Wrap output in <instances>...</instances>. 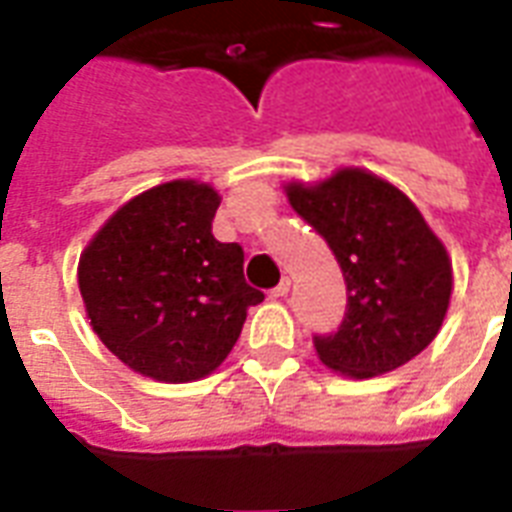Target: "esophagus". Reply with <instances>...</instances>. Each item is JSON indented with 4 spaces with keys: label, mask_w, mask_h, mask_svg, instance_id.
<instances>
[{
    "label": "esophagus",
    "mask_w": 512,
    "mask_h": 512,
    "mask_svg": "<svg viewBox=\"0 0 512 512\" xmlns=\"http://www.w3.org/2000/svg\"><path fill=\"white\" fill-rule=\"evenodd\" d=\"M289 287H292V281L289 279H281L276 287L271 289V297H287L289 295Z\"/></svg>",
    "instance_id": "esophagus-1"
}]
</instances>
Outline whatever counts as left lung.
Listing matches in <instances>:
<instances>
[{
    "instance_id": "1",
    "label": "left lung",
    "mask_w": 512,
    "mask_h": 512,
    "mask_svg": "<svg viewBox=\"0 0 512 512\" xmlns=\"http://www.w3.org/2000/svg\"><path fill=\"white\" fill-rule=\"evenodd\" d=\"M289 204L335 252L348 287L337 332L316 335L329 369L364 380L428 348L452 297V260L420 209L388 180L340 170L319 185L289 183Z\"/></svg>"
}]
</instances>
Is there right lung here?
Here are the masks:
<instances>
[{
    "label": "right lung",
    "mask_w": 512,
    "mask_h": 512,
    "mask_svg": "<svg viewBox=\"0 0 512 512\" xmlns=\"http://www.w3.org/2000/svg\"><path fill=\"white\" fill-rule=\"evenodd\" d=\"M220 196L172 180L116 209L79 257V292L100 342L159 382H191L223 364L249 305L244 249L212 236Z\"/></svg>",
    "instance_id": "obj_1"
}]
</instances>
